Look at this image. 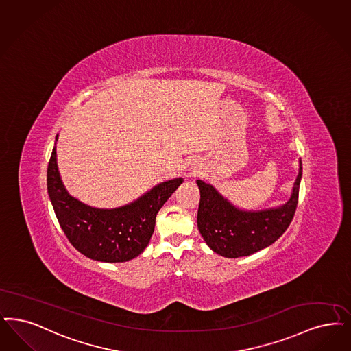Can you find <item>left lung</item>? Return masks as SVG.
I'll list each match as a JSON object with an SVG mask.
<instances>
[{"label":"left lung","mask_w":351,"mask_h":351,"mask_svg":"<svg viewBox=\"0 0 351 351\" xmlns=\"http://www.w3.org/2000/svg\"><path fill=\"white\" fill-rule=\"evenodd\" d=\"M302 162L291 198L278 209L241 211L227 202L211 185L197 180L199 205L197 226L211 250L225 257H241L267 248L287 230L294 218Z\"/></svg>","instance_id":"obj_1"}]
</instances>
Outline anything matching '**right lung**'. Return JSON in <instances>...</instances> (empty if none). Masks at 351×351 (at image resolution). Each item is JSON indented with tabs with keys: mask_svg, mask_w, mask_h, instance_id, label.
Segmentation results:
<instances>
[{
	"mask_svg": "<svg viewBox=\"0 0 351 351\" xmlns=\"http://www.w3.org/2000/svg\"><path fill=\"white\" fill-rule=\"evenodd\" d=\"M182 182H162L130 205L108 210L87 206L66 192L57 169L56 147L47 169L48 195L64 234L77 251L103 263H124L143 252L158 211Z\"/></svg>",
	"mask_w": 351,
	"mask_h": 351,
	"instance_id": "1",
	"label": "right lung"
}]
</instances>
